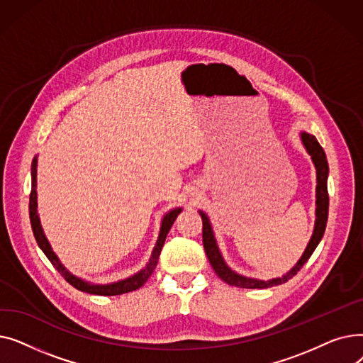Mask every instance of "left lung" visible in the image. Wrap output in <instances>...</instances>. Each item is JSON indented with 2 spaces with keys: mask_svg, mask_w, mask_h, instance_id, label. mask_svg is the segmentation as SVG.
<instances>
[{
  "mask_svg": "<svg viewBox=\"0 0 363 363\" xmlns=\"http://www.w3.org/2000/svg\"><path fill=\"white\" fill-rule=\"evenodd\" d=\"M301 141H303L304 147H306L309 155L312 156V160H313L315 167H316V181H318V185H316V222H315L313 235H312V238H311V241L306 247V250H304L301 259L297 262V264L287 275H284L282 278L271 279V281H260V279L241 277V275L235 274L234 271H231L230 268H228L226 263L223 262V259L219 253L211 222H208L206 213L200 212V216H201V220H203L204 252L207 255L208 262H211V264H212V268L218 274V277L220 279H223L226 284L235 285V287H240V289H268V287H274V285H279V284L287 282L303 268V264L309 260V257L312 256V253L315 252V249L318 247L319 241L322 240L323 233H325L327 220H328V206H330L328 186H327L328 162H327L325 151H323V148L320 147V144L318 143V140L313 135H311V133H306V132H301Z\"/></svg>",
  "mask_w": 363,
  "mask_h": 363,
  "instance_id": "obj_1",
  "label": "left lung"
}]
</instances>
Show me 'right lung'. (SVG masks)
<instances>
[{
    "instance_id": "add662e5",
    "label": "right lung",
    "mask_w": 363,
    "mask_h": 363,
    "mask_svg": "<svg viewBox=\"0 0 363 363\" xmlns=\"http://www.w3.org/2000/svg\"><path fill=\"white\" fill-rule=\"evenodd\" d=\"M179 213H181V208H175V211H170L169 213L164 215L157 244L155 247V250H152V255H151V259H150L148 264L141 272H138L137 275H133L128 279L114 282V284H107V285L88 284V282H85L79 278H76L74 275H72L67 269H65V266L60 263V260L57 259V256L51 250V247H50L45 235L43 233L40 218H38V213H36V159H33V162H32V189H30V196H29V218H30V225H32V231H33L35 240H36L38 245L41 247V250L44 252V255L48 257V260L52 263L54 268L60 272V275L70 285H73V287L76 290H79V291H85V293H89V294H97V296H119V294H125V293H129V291H133V290L143 287L144 282L151 277L152 272H155L157 262H159L160 252H162V247H163L164 240H166V235H167L170 226L174 225V222H175V219Z\"/></svg>"
}]
</instances>
